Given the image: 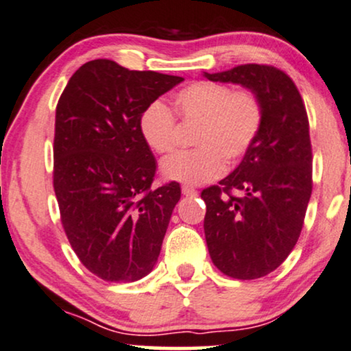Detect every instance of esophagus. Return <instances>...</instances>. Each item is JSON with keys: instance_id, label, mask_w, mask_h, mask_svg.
<instances>
[{"instance_id": "obj_1", "label": "esophagus", "mask_w": 351, "mask_h": 351, "mask_svg": "<svg viewBox=\"0 0 351 351\" xmlns=\"http://www.w3.org/2000/svg\"><path fill=\"white\" fill-rule=\"evenodd\" d=\"M181 193L184 194V196H196L197 191L193 188V186H188V184H183L181 186Z\"/></svg>"}]
</instances>
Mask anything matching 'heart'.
<instances>
[{
    "instance_id": "1",
    "label": "heart",
    "mask_w": 351,
    "mask_h": 351,
    "mask_svg": "<svg viewBox=\"0 0 351 351\" xmlns=\"http://www.w3.org/2000/svg\"><path fill=\"white\" fill-rule=\"evenodd\" d=\"M173 111L162 101H152L139 117V131L155 154H170L178 145V123L196 126L193 150H184L162 162L168 180L202 184L223 175L228 162H238L250 152L263 130L264 104L250 87L197 81L173 97Z\"/></svg>"
}]
</instances>
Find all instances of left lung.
I'll return each instance as SVG.
<instances>
[{
	"mask_svg": "<svg viewBox=\"0 0 351 351\" xmlns=\"http://www.w3.org/2000/svg\"><path fill=\"white\" fill-rule=\"evenodd\" d=\"M206 77L250 87L264 104L263 130L250 152L232 175L202 189L201 197L217 269L239 280L265 277L295 247L313 193L304 101L291 77L270 64H243Z\"/></svg>",
	"mask_w": 351,
	"mask_h": 351,
	"instance_id": "left-lung-1",
	"label": "left lung"
}]
</instances>
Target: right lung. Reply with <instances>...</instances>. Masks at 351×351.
Wrapping results in <instances>:
<instances>
[{"label": "right lung", "mask_w": 351, "mask_h": 351, "mask_svg": "<svg viewBox=\"0 0 351 351\" xmlns=\"http://www.w3.org/2000/svg\"><path fill=\"white\" fill-rule=\"evenodd\" d=\"M181 81L94 60L58 100L53 188L61 225L84 267L101 280H139L160 254L181 188L176 181L152 188L157 163L139 117Z\"/></svg>", "instance_id": "obj_1"}]
</instances>
